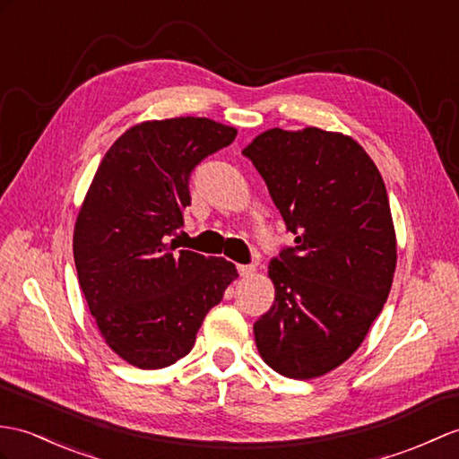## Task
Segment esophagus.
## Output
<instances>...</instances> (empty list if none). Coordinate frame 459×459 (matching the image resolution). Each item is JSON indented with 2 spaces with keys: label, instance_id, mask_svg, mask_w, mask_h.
<instances>
[{
  "label": "esophagus",
  "instance_id": "1",
  "mask_svg": "<svg viewBox=\"0 0 459 459\" xmlns=\"http://www.w3.org/2000/svg\"><path fill=\"white\" fill-rule=\"evenodd\" d=\"M237 270H238V273L242 275V278H250V275L255 272V265H252V264H240Z\"/></svg>",
  "mask_w": 459,
  "mask_h": 459
}]
</instances>
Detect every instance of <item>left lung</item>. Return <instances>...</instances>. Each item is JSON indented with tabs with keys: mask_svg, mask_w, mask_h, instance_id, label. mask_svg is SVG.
Here are the masks:
<instances>
[{
	"mask_svg": "<svg viewBox=\"0 0 459 459\" xmlns=\"http://www.w3.org/2000/svg\"><path fill=\"white\" fill-rule=\"evenodd\" d=\"M295 244L270 262L272 308L254 323L265 364L293 379L328 374L364 342L397 264L387 189L354 138L270 129L244 148Z\"/></svg>",
	"mask_w": 459,
	"mask_h": 459,
	"instance_id": "1",
	"label": "left lung"
}]
</instances>
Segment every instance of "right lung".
Wrapping results in <instances>:
<instances>
[{
    "mask_svg": "<svg viewBox=\"0 0 459 459\" xmlns=\"http://www.w3.org/2000/svg\"><path fill=\"white\" fill-rule=\"evenodd\" d=\"M237 129L205 117L146 121L103 156L74 229V262L105 342L160 369L189 354L205 315L238 278L225 258L176 250L195 166Z\"/></svg>",
    "mask_w": 459,
    "mask_h": 459,
    "instance_id": "right-lung-1",
    "label": "right lung"
}]
</instances>
